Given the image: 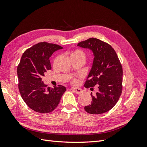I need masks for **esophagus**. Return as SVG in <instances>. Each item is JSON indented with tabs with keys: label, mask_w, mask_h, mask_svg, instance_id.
Wrapping results in <instances>:
<instances>
[{
	"label": "esophagus",
	"mask_w": 147,
	"mask_h": 147,
	"mask_svg": "<svg viewBox=\"0 0 147 147\" xmlns=\"http://www.w3.org/2000/svg\"><path fill=\"white\" fill-rule=\"evenodd\" d=\"M71 90L76 93H77V94H80V93H82L83 92L82 89L80 88H72Z\"/></svg>",
	"instance_id": "34e87169"
}]
</instances>
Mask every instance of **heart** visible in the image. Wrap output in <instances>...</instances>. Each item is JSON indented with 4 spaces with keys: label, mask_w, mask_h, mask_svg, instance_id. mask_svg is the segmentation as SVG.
<instances>
[{
    "label": "heart",
    "mask_w": 147,
    "mask_h": 147,
    "mask_svg": "<svg viewBox=\"0 0 147 147\" xmlns=\"http://www.w3.org/2000/svg\"><path fill=\"white\" fill-rule=\"evenodd\" d=\"M71 57H78V58L83 59L85 60L86 58V55L85 54V52H83L82 51L77 49L71 53ZM76 82L77 80L76 78H72V82L73 83H76Z\"/></svg>",
    "instance_id": "b5f03b06"
}]
</instances>
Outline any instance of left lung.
<instances>
[{
    "label": "left lung",
    "instance_id": "left-lung-1",
    "mask_svg": "<svg viewBox=\"0 0 147 147\" xmlns=\"http://www.w3.org/2000/svg\"><path fill=\"white\" fill-rule=\"evenodd\" d=\"M78 46L89 49L94 59L85 87L93 90L95 85L98 91L92 95V102L85 107L89 114H100L110 111L116 104L123 90V67L116 52L102 40L90 38L78 43Z\"/></svg>",
    "mask_w": 147,
    "mask_h": 147
}]
</instances>
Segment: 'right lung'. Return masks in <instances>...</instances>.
<instances>
[{"mask_svg": "<svg viewBox=\"0 0 147 147\" xmlns=\"http://www.w3.org/2000/svg\"><path fill=\"white\" fill-rule=\"evenodd\" d=\"M60 45L40 42L28 49L18 65V88L28 107L39 113H49L57 107L66 88L62 85L47 87L42 81L47 71L51 69L49 58Z\"/></svg>", "mask_w": 147, "mask_h": 147, "instance_id": "add662e5", "label": "right lung"}]
</instances>
